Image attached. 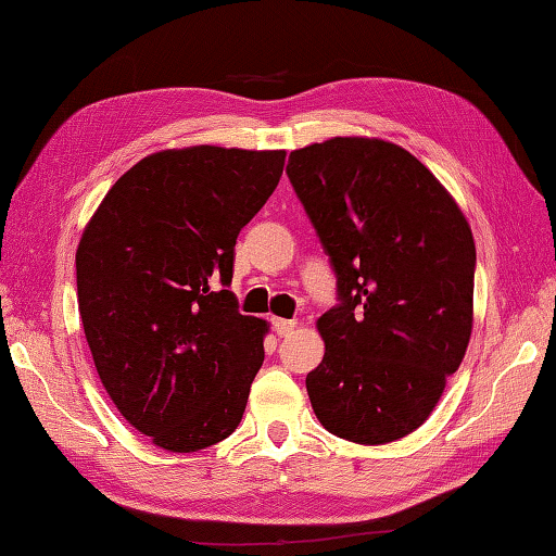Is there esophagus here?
Here are the masks:
<instances>
[{
    "mask_svg": "<svg viewBox=\"0 0 556 556\" xmlns=\"http://www.w3.org/2000/svg\"><path fill=\"white\" fill-rule=\"evenodd\" d=\"M274 328L278 336H290L294 328H298V321L294 319H278V316H274Z\"/></svg>",
    "mask_w": 556,
    "mask_h": 556,
    "instance_id": "obj_1",
    "label": "esophagus"
}]
</instances>
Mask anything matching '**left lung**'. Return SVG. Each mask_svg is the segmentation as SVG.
<instances>
[{
  "instance_id": "obj_1",
  "label": "left lung",
  "mask_w": 556,
  "mask_h": 556,
  "mask_svg": "<svg viewBox=\"0 0 556 556\" xmlns=\"http://www.w3.org/2000/svg\"><path fill=\"white\" fill-rule=\"evenodd\" d=\"M288 177L331 256L341 304L307 393L328 432L379 446L415 432L472 333L475 240L444 185L401 146L333 136L290 153Z\"/></svg>"
}]
</instances>
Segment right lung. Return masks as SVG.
<instances>
[{
  "label": "right lung",
  "instance_id": "obj_1",
  "mask_svg": "<svg viewBox=\"0 0 556 556\" xmlns=\"http://www.w3.org/2000/svg\"><path fill=\"white\" fill-rule=\"evenodd\" d=\"M286 151L189 146L146 155L88 220L76 292L98 377L134 429L173 453L240 425L268 324L237 312L235 242Z\"/></svg>",
  "mask_w": 556,
  "mask_h": 556
}]
</instances>
